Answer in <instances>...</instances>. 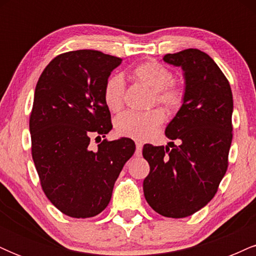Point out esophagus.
Instances as JSON below:
<instances>
[{
  "label": "esophagus",
  "instance_id": "1",
  "mask_svg": "<svg viewBox=\"0 0 256 256\" xmlns=\"http://www.w3.org/2000/svg\"><path fill=\"white\" fill-rule=\"evenodd\" d=\"M142 148H143L142 143L136 142V152H134V155H136V156H140V155H142Z\"/></svg>",
  "mask_w": 256,
  "mask_h": 256
}]
</instances>
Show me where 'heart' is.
Wrapping results in <instances>:
<instances>
[{
    "instance_id": "heart-1",
    "label": "heart",
    "mask_w": 256,
    "mask_h": 256,
    "mask_svg": "<svg viewBox=\"0 0 256 256\" xmlns=\"http://www.w3.org/2000/svg\"><path fill=\"white\" fill-rule=\"evenodd\" d=\"M137 80L155 92L158 104L166 110H176L183 104V91L172 84L173 74L167 67L158 62H144L134 70ZM125 94V82L122 76L112 74L104 88V98L110 110L118 112L122 107ZM165 116L161 110H154L146 113L125 112L116 120V130L119 134L134 140H146L152 137L164 122Z\"/></svg>"
}]
</instances>
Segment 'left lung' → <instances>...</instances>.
Listing matches in <instances>:
<instances>
[{"label": "left lung", "mask_w": 256, "mask_h": 256, "mask_svg": "<svg viewBox=\"0 0 256 256\" xmlns=\"http://www.w3.org/2000/svg\"><path fill=\"white\" fill-rule=\"evenodd\" d=\"M162 60L183 70V104L165 130L179 146H143L150 166L143 192L156 213L185 218L214 198L228 170L234 100L224 73L206 52L186 49Z\"/></svg>", "instance_id": "8db88e82"}]
</instances>
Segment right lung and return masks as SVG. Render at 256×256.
<instances>
[{
  "mask_svg": "<svg viewBox=\"0 0 256 256\" xmlns=\"http://www.w3.org/2000/svg\"><path fill=\"white\" fill-rule=\"evenodd\" d=\"M122 61L98 50L68 52L52 58L37 82L32 158L46 198L72 218H91L107 207L136 149L126 137L102 140L95 152L89 148L91 137L112 130L104 88Z\"/></svg>",
  "mask_w": 256,
  "mask_h": 256,
  "instance_id": "obj_1",
  "label": "right lung"
}]
</instances>
